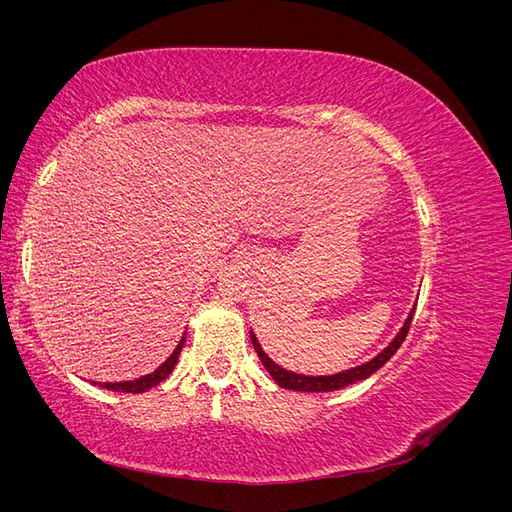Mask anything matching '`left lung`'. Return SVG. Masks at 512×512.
I'll return each mask as SVG.
<instances>
[{"label": "left lung", "instance_id": "8db88e82", "mask_svg": "<svg viewBox=\"0 0 512 512\" xmlns=\"http://www.w3.org/2000/svg\"><path fill=\"white\" fill-rule=\"evenodd\" d=\"M416 309V307H414ZM414 309L410 312L408 320L404 322V327H401V331L395 335L393 342L386 346L378 356H374V359L359 365V367H352V369H346V371H339V374H333V376H303V374H292V371L280 367L277 363H273L269 356L265 354V350L260 348L256 335L252 333V344H254V350L258 352L262 365L267 367L269 374L273 376V380L282 386V389H292V391H303V393H327V391H337V389H344V386L348 384H354L359 380H365L369 378L371 374H376V371L391 359V356L399 350V346L404 344V339L410 331V324H412V316H414Z\"/></svg>", "mask_w": 512, "mask_h": 512}]
</instances>
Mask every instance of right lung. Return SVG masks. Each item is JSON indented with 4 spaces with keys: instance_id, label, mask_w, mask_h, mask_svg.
<instances>
[{
    "instance_id": "add662e5",
    "label": "right lung",
    "mask_w": 512,
    "mask_h": 512,
    "mask_svg": "<svg viewBox=\"0 0 512 512\" xmlns=\"http://www.w3.org/2000/svg\"><path fill=\"white\" fill-rule=\"evenodd\" d=\"M183 342H185V337H181V342L177 344L175 352L170 354L168 359L156 371H151V374H147V376H141V378H136V380H128V382H94V384H100L102 389L119 391V393H145V391L151 389V386H158L162 380H166L170 371L175 369V363L179 359V352L183 348Z\"/></svg>"
}]
</instances>
